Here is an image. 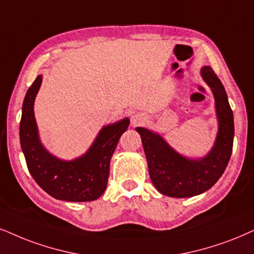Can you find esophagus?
I'll return each mask as SVG.
<instances>
[{
  "label": "esophagus",
  "instance_id": "34e87169",
  "mask_svg": "<svg viewBox=\"0 0 254 254\" xmlns=\"http://www.w3.org/2000/svg\"><path fill=\"white\" fill-rule=\"evenodd\" d=\"M147 122V117L143 112H134L131 116V125L132 127H139V125L145 124Z\"/></svg>",
  "mask_w": 254,
  "mask_h": 254
}]
</instances>
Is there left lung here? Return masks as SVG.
I'll list each match as a JSON object with an SVG mask.
<instances>
[{
  "mask_svg": "<svg viewBox=\"0 0 254 254\" xmlns=\"http://www.w3.org/2000/svg\"><path fill=\"white\" fill-rule=\"evenodd\" d=\"M200 76L212 91L218 123L212 147L203 157L179 153L162 134L138 127L145 152L151 182L159 193L172 198H189L204 193L218 182L231 158L234 137L233 112L225 88L212 68L204 65Z\"/></svg>",
  "mask_w": 254,
  "mask_h": 254,
  "instance_id": "left-lung-1",
  "label": "left lung"
}]
</instances>
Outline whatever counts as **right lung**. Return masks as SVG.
<instances>
[{
	"label": "right lung",
	"mask_w": 254,
	"mask_h": 254,
	"mask_svg": "<svg viewBox=\"0 0 254 254\" xmlns=\"http://www.w3.org/2000/svg\"><path fill=\"white\" fill-rule=\"evenodd\" d=\"M43 76L38 75L22 105L20 142L27 166L35 182L51 197L65 201H92L107 189L110 160L127 127V117L104 125L85 153L66 160L44 146L35 118L34 104Z\"/></svg>",
	"instance_id": "right-lung-1"
}]
</instances>
